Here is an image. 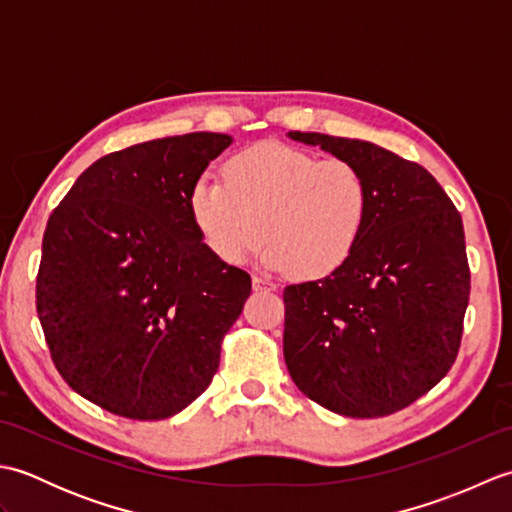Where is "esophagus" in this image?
Returning <instances> with one entry per match:
<instances>
[{"label":"esophagus","mask_w":512,"mask_h":512,"mask_svg":"<svg viewBox=\"0 0 512 512\" xmlns=\"http://www.w3.org/2000/svg\"><path fill=\"white\" fill-rule=\"evenodd\" d=\"M253 288L255 290H275V284L264 277H253Z\"/></svg>","instance_id":"1"}]
</instances>
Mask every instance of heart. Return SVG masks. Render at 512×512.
Listing matches in <instances>:
<instances>
[{
    "label": "heart",
    "instance_id": "1",
    "mask_svg": "<svg viewBox=\"0 0 512 512\" xmlns=\"http://www.w3.org/2000/svg\"><path fill=\"white\" fill-rule=\"evenodd\" d=\"M189 211L224 264L246 262L268 237L262 259L270 270L295 268L303 279H323L361 242L369 191L350 160L262 143L228 160L224 178L204 173L195 180Z\"/></svg>",
    "mask_w": 512,
    "mask_h": 512
}]
</instances>
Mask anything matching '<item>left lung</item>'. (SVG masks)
<instances>
[{
  "instance_id": "8db88e82",
  "label": "left lung",
  "mask_w": 512,
  "mask_h": 512,
  "mask_svg": "<svg viewBox=\"0 0 512 512\" xmlns=\"http://www.w3.org/2000/svg\"><path fill=\"white\" fill-rule=\"evenodd\" d=\"M361 169L369 213L330 277L284 288L295 385L347 418L405 409L447 376L471 295L462 217L431 173L367 140L290 132Z\"/></svg>"
}]
</instances>
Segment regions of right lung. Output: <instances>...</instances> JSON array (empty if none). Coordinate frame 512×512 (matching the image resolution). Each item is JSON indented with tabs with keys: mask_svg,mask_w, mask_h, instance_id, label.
<instances>
[{
	"mask_svg": "<svg viewBox=\"0 0 512 512\" xmlns=\"http://www.w3.org/2000/svg\"><path fill=\"white\" fill-rule=\"evenodd\" d=\"M231 136L193 132L85 169L41 244L37 314L54 367L116 416L162 420L211 385L250 275L202 242L189 193Z\"/></svg>",
	"mask_w": 512,
	"mask_h": 512,
	"instance_id": "right-lung-1",
	"label": "right lung"
}]
</instances>
